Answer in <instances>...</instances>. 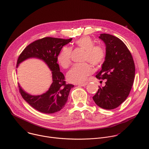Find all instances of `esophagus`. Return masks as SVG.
Listing matches in <instances>:
<instances>
[{"label": "esophagus", "mask_w": 149, "mask_h": 149, "mask_svg": "<svg viewBox=\"0 0 149 149\" xmlns=\"http://www.w3.org/2000/svg\"><path fill=\"white\" fill-rule=\"evenodd\" d=\"M88 84V82H85V83H82V84H78V85L81 86H85Z\"/></svg>", "instance_id": "34e87169"}]
</instances>
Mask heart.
Segmentation results:
<instances>
[{"label": "heart", "mask_w": 149, "mask_h": 149, "mask_svg": "<svg viewBox=\"0 0 149 149\" xmlns=\"http://www.w3.org/2000/svg\"><path fill=\"white\" fill-rule=\"evenodd\" d=\"M77 47L84 50L83 60L88 61L95 66L102 64L105 60L106 53L101 45H95L94 41L88 36H83L75 42ZM71 49L67 46L62 48L57 56V61L63 68H67L71 64ZM93 72L91 65L85 62L75 64L67 74V79L72 83H81Z\"/></svg>", "instance_id": "heart-1"}]
</instances>
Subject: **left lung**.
I'll use <instances>...</instances> for the list:
<instances>
[{
  "mask_svg": "<svg viewBox=\"0 0 149 149\" xmlns=\"http://www.w3.org/2000/svg\"><path fill=\"white\" fill-rule=\"evenodd\" d=\"M99 38L106 45V56L96 77L106 82L104 86H99L93 99L99 107L113 110L130 95L134 81L135 63L130 51L121 39L107 33H102Z\"/></svg>",
  "mask_w": 149,
  "mask_h": 149,
  "instance_id": "8db88e82",
  "label": "left lung"
}]
</instances>
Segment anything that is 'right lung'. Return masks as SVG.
Here are the masks:
<instances>
[{
	"mask_svg": "<svg viewBox=\"0 0 149 149\" xmlns=\"http://www.w3.org/2000/svg\"><path fill=\"white\" fill-rule=\"evenodd\" d=\"M46 37L34 41L27 46L19 56L17 67L19 63L29 58L43 60L52 74V84L49 90L40 95H31L25 92L18 85L22 98L33 109L40 113L53 114L64 108L71 88L74 86L66 84L64 74L60 71L57 56L62 47L72 40Z\"/></svg>",
	"mask_w": 149,
	"mask_h": 149,
	"instance_id": "add662e5",
	"label": "right lung"
}]
</instances>
